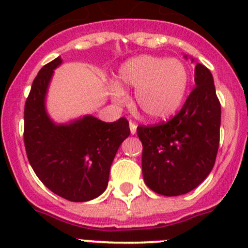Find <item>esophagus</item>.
Masks as SVG:
<instances>
[{"label": "esophagus", "instance_id": "1", "mask_svg": "<svg viewBox=\"0 0 248 248\" xmlns=\"http://www.w3.org/2000/svg\"><path fill=\"white\" fill-rule=\"evenodd\" d=\"M129 128H131V133L136 134L137 133V124L134 122L129 121Z\"/></svg>", "mask_w": 248, "mask_h": 248}]
</instances>
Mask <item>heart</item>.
<instances>
[{"label": "heart", "instance_id": "heart-1", "mask_svg": "<svg viewBox=\"0 0 248 248\" xmlns=\"http://www.w3.org/2000/svg\"><path fill=\"white\" fill-rule=\"evenodd\" d=\"M122 86L136 89L134 103L142 116L159 121L181 108L188 91L189 72L177 59L141 55L124 62L117 73V82L110 85L116 103L126 99Z\"/></svg>", "mask_w": 248, "mask_h": 248}]
</instances>
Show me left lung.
Masks as SVG:
<instances>
[{
	"instance_id": "left-lung-1",
	"label": "left lung",
	"mask_w": 248,
	"mask_h": 248,
	"mask_svg": "<svg viewBox=\"0 0 248 248\" xmlns=\"http://www.w3.org/2000/svg\"><path fill=\"white\" fill-rule=\"evenodd\" d=\"M187 57V56H185ZM196 87L172 119L138 126L145 184L167 197L186 194L212 170L219 145L221 104L211 72L197 63Z\"/></svg>"
}]
</instances>
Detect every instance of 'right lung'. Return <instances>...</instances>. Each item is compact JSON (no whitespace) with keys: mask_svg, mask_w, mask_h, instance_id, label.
Masks as SVG:
<instances>
[{"mask_svg":"<svg viewBox=\"0 0 248 248\" xmlns=\"http://www.w3.org/2000/svg\"><path fill=\"white\" fill-rule=\"evenodd\" d=\"M56 57L32 82L24 110V142L27 158L38 179L69 202H87L106 191L110 167L120 145L129 136L124 117L103 122L87 115L67 124H56L46 110L47 86Z\"/></svg>","mask_w":248,"mask_h":248,"instance_id":"right-lung-1","label":"right lung"}]
</instances>
